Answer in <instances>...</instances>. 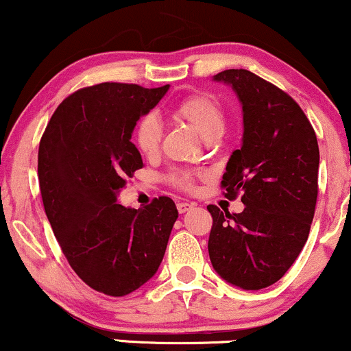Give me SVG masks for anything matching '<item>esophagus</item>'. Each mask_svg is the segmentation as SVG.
I'll return each mask as SVG.
<instances>
[{
	"label": "esophagus",
	"mask_w": 351,
	"mask_h": 351,
	"mask_svg": "<svg viewBox=\"0 0 351 351\" xmlns=\"http://www.w3.org/2000/svg\"><path fill=\"white\" fill-rule=\"evenodd\" d=\"M194 206H196L194 202H178V204H176V208H178L180 214H184V213H188V210H191Z\"/></svg>",
	"instance_id": "34e87169"
}]
</instances>
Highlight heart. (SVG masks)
<instances>
[{"mask_svg":"<svg viewBox=\"0 0 351 351\" xmlns=\"http://www.w3.org/2000/svg\"><path fill=\"white\" fill-rule=\"evenodd\" d=\"M176 119L184 121L196 130L202 138L214 137L223 132V111L221 104L209 95H193L181 99L171 109ZM162 141V125L154 116H145L138 121L134 130V142L138 152L145 157H154L160 149ZM168 181L173 186L181 189H191L194 175L186 170H173L168 175Z\"/></svg>","mask_w":351,"mask_h":351,"instance_id":"heart-1","label":"heart"}]
</instances>
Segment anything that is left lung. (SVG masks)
Listing matches in <instances>:
<instances>
[{
  "mask_svg": "<svg viewBox=\"0 0 351 351\" xmlns=\"http://www.w3.org/2000/svg\"><path fill=\"white\" fill-rule=\"evenodd\" d=\"M214 82L229 84L242 104V145L222 176L227 199L242 193L245 209L213 216L209 258L219 276L247 291L281 280L309 237L317 201L319 145L299 104L248 70H223Z\"/></svg>",
  "mask_w": 351,
  "mask_h": 351,
  "instance_id": "left-lung-1",
  "label": "left lung"
}]
</instances>
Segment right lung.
Here are the masks:
<instances>
[{
  "label": "right lung",
  "mask_w": 351,
  "mask_h": 351,
  "mask_svg": "<svg viewBox=\"0 0 351 351\" xmlns=\"http://www.w3.org/2000/svg\"><path fill=\"white\" fill-rule=\"evenodd\" d=\"M170 90L99 83L69 96L39 145V184L52 230L70 267L93 289L125 296L157 273L178 209L162 196L143 209L117 194L143 167L132 143L137 121Z\"/></svg>",
  "instance_id": "1"
}]
</instances>
